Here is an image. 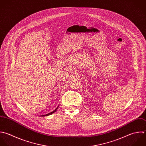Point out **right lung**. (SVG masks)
I'll return each mask as SVG.
<instances>
[{"mask_svg":"<svg viewBox=\"0 0 146 146\" xmlns=\"http://www.w3.org/2000/svg\"><path fill=\"white\" fill-rule=\"evenodd\" d=\"M58 107H57V108H56V109H55L54 111H53L52 112H51V113H48V114H46V115H41V116H42V117H45V116H48V115H51L52 114H53V113H55V112H56V111L57 110V109H58ZM41 116H40V117H41Z\"/></svg>","mask_w":146,"mask_h":146,"instance_id":"obj_1","label":"right lung"}]
</instances>
